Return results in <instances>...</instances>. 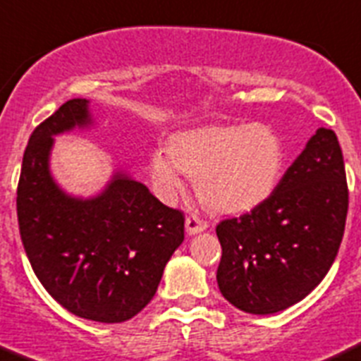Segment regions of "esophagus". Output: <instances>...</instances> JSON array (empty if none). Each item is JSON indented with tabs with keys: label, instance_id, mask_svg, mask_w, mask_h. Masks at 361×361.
<instances>
[{
	"label": "esophagus",
	"instance_id": "obj_1",
	"mask_svg": "<svg viewBox=\"0 0 361 361\" xmlns=\"http://www.w3.org/2000/svg\"><path fill=\"white\" fill-rule=\"evenodd\" d=\"M185 230H187L188 235H197L207 230V222H203L200 217L192 215V217L185 219Z\"/></svg>",
	"mask_w": 361,
	"mask_h": 361
}]
</instances>
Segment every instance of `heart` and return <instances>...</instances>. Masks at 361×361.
<instances>
[{
	"label": "heart",
	"instance_id": "b5f03b06",
	"mask_svg": "<svg viewBox=\"0 0 361 361\" xmlns=\"http://www.w3.org/2000/svg\"><path fill=\"white\" fill-rule=\"evenodd\" d=\"M287 153L267 124H207L171 135L167 151L149 157V178L164 201L196 176L201 203L217 215H242L262 207L281 181Z\"/></svg>",
	"mask_w": 361,
	"mask_h": 361
}]
</instances>
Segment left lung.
<instances>
[{"mask_svg": "<svg viewBox=\"0 0 361 361\" xmlns=\"http://www.w3.org/2000/svg\"><path fill=\"white\" fill-rule=\"evenodd\" d=\"M338 139L319 128L262 207L222 221L221 294L235 308L271 315L302 301L328 274L348 217Z\"/></svg>", "mask_w": 361, "mask_h": 361, "instance_id": "1", "label": "left lung"}]
</instances>
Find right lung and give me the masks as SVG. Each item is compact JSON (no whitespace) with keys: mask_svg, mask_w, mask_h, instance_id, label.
Returning <instances> with one entry per match:
<instances>
[{"mask_svg":"<svg viewBox=\"0 0 361 361\" xmlns=\"http://www.w3.org/2000/svg\"><path fill=\"white\" fill-rule=\"evenodd\" d=\"M94 126L90 101L74 97L33 130L23 157L18 221L26 257L49 295L78 317L114 324L153 299L185 238V219L123 169L89 197L60 187L51 173L55 137Z\"/></svg>","mask_w":361,"mask_h":361,"instance_id":"obj_1","label":"right lung"}]
</instances>
